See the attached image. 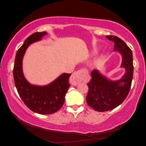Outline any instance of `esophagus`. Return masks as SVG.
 Instances as JSON below:
<instances>
[{
	"label": "esophagus",
	"instance_id": "34e87169",
	"mask_svg": "<svg viewBox=\"0 0 146 146\" xmlns=\"http://www.w3.org/2000/svg\"><path fill=\"white\" fill-rule=\"evenodd\" d=\"M89 81V76L88 72L84 69H81L80 70L75 72L70 78V82L72 85L76 86L81 82Z\"/></svg>",
	"mask_w": 146,
	"mask_h": 146
}]
</instances>
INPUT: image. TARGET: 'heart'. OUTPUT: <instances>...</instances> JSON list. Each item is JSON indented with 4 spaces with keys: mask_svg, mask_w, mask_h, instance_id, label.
<instances>
[{
    "mask_svg": "<svg viewBox=\"0 0 146 146\" xmlns=\"http://www.w3.org/2000/svg\"><path fill=\"white\" fill-rule=\"evenodd\" d=\"M98 51H99V48H94V49H93L92 52V54L93 55L96 54L98 52Z\"/></svg>",
    "mask_w": 146,
    "mask_h": 146,
    "instance_id": "1",
    "label": "heart"
}]
</instances>
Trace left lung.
I'll return each instance as SVG.
<instances>
[{"instance_id": "8db88e82", "label": "left lung", "mask_w": 146, "mask_h": 146, "mask_svg": "<svg viewBox=\"0 0 146 146\" xmlns=\"http://www.w3.org/2000/svg\"><path fill=\"white\" fill-rule=\"evenodd\" d=\"M106 38L114 42L113 50L121 55L120 67L123 68L125 72L119 80H111L97 69L92 71V79L88 83L89 90L86 102L88 105L98 111L111 110L124 101L130 90L133 73L131 49L115 36H106Z\"/></svg>"}]
</instances>
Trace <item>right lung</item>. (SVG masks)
<instances>
[{
  "mask_svg": "<svg viewBox=\"0 0 146 146\" xmlns=\"http://www.w3.org/2000/svg\"><path fill=\"white\" fill-rule=\"evenodd\" d=\"M46 35V32L35 33L25 40L16 54L13 69L15 84L20 97L30 110L44 115L56 112L62 106L65 95L70 86L68 80L71 75L62 74L45 86L32 84L26 79L23 71V60L26 50L31 44L41 40Z\"/></svg>",
  "mask_w": 146,
  "mask_h": 146,
  "instance_id": "1",
  "label": "right lung"
}]
</instances>
